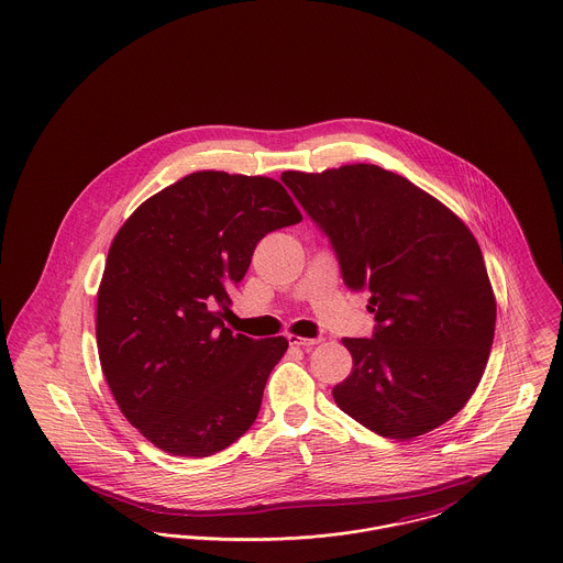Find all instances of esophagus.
<instances>
[{
  "instance_id": "obj_1",
  "label": "esophagus",
  "mask_w": 563,
  "mask_h": 563,
  "mask_svg": "<svg viewBox=\"0 0 563 563\" xmlns=\"http://www.w3.org/2000/svg\"><path fill=\"white\" fill-rule=\"evenodd\" d=\"M288 341H290V345H299V347H313V345H318V343H322L324 339L322 338H297V335H288Z\"/></svg>"
}]
</instances>
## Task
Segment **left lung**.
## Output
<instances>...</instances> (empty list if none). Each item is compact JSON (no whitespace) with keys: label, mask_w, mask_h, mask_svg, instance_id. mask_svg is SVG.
<instances>
[{"label":"left lung","mask_w":563,"mask_h":563,"mask_svg":"<svg viewBox=\"0 0 563 563\" xmlns=\"http://www.w3.org/2000/svg\"><path fill=\"white\" fill-rule=\"evenodd\" d=\"M282 181L329 236L341 277L369 290L372 339H341L352 374L339 408L390 440L444 424L474 395L495 335V297L478 241L449 207L374 164Z\"/></svg>","instance_id":"1"}]
</instances>
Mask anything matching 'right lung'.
<instances>
[{
    "label": "right lung",
    "instance_id": "obj_1",
    "mask_svg": "<svg viewBox=\"0 0 563 563\" xmlns=\"http://www.w3.org/2000/svg\"><path fill=\"white\" fill-rule=\"evenodd\" d=\"M300 220L275 179L200 170L119 228L98 290V352L119 410L157 449L209 456L254 424L288 341L232 335L220 316L258 241Z\"/></svg>",
    "mask_w": 563,
    "mask_h": 563
}]
</instances>
